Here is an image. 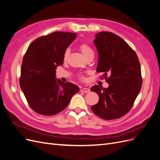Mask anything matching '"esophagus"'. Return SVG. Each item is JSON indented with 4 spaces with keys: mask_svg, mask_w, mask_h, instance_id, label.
<instances>
[{
    "mask_svg": "<svg viewBox=\"0 0 160 160\" xmlns=\"http://www.w3.org/2000/svg\"><path fill=\"white\" fill-rule=\"evenodd\" d=\"M80 91L82 92V93H89V92L90 91V90H89L88 88H82V89L80 90Z\"/></svg>",
    "mask_w": 160,
    "mask_h": 160,
    "instance_id": "esophagus-1",
    "label": "esophagus"
}]
</instances>
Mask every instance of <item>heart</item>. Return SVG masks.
<instances>
[{
    "instance_id": "obj_1",
    "label": "heart",
    "mask_w": 160,
    "mask_h": 160,
    "mask_svg": "<svg viewBox=\"0 0 160 160\" xmlns=\"http://www.w3.org/2000/svg\"><path fill=\"white\" fill-rule=\"evenodd\" d=\"M80 50L82 52V54L83 55V56L86 58L87 57H88L90 55H94L93 51L92 50L91 48L86 44H82L80 46ZM69 56V50L67 49L64 53V56H63V61H66L67 59H68V57ZM83 78V77H81Z\"/></svg>"
}]
</instances>
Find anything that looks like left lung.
Returning <instances> with one entry per match:
<instances>
[{"label": "left lung", "instance_id": "1", "mask_svg": "<svg viewBox=\"0 0 160 160\" xmlns=\"http://www.w3.org/2000/svg\"><path fill=\"white\" fill-rule=\"evenodd\" d=\"M98 52L96 71L103 72L108 88H91L99 95L91 110L105 120L120 118L132 108L142 85L141 67L135 52L122 38L110 32H100L93 41Z\"/></svg>", "mask_w": 160, "mask_h": 160}]
</instances>
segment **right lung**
Masks as SVG:
<instances>
[{
  "label": "right lung",
  "instance_id": "right-lung-1",
  "mask_svg": "<svg viewBox=\"0 0 160 160\" xmlns=\"http://www.w3.org/2000/svg\"><path fill=\"white\" fill-rule=\"evenodd\" d=\"M76 33L54 32L37 38L28 46L21 69L20 86L31 109L43 115H54L64 110L78 93L76 85L56 78V69Z\"/></svg>",
  "mask_w": 160,
  "mask_h": 160
}]
</instances>
